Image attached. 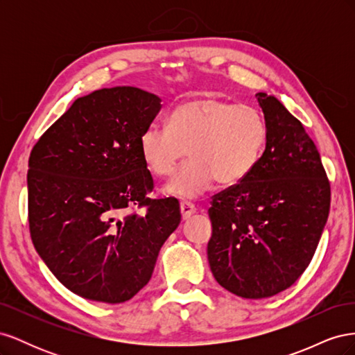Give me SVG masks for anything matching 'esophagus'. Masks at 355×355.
I'll return each instance as SVG.
<instances>
[{
	"label": "esophagus",
	"mask_w": 355,
	"mask_h": 355,
	"mask_svg": "<svg viewBox=\"0 0 355 355\" xmlns=\"http://www.w3.org/2000/svg\"><path fill=\"white\" fill-rule=\"evenodd\" d=\"M180 213H182V219L187 220L196 213V206L191 202H180Z\"/></svg>",
	"instance_id": "obj_1"
}]
</instances>
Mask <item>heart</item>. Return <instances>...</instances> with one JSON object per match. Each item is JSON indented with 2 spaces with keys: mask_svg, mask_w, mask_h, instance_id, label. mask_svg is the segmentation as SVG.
I'll return each mask as SVG.
<instances>
[{
  "mask_svg": "<svg viewBox=\"0 0 355 355\" xmlns=\"http://www.w3.org/2000/svg\"><path fill=\"white\" fill-rule=\"evenodd\" d=\"M266 121L259 110L216 98L192 99L170 114L168 125L149 124L139 137L146 167L158 178L173 173L167 194L194 200L214 182L232 187L249 176L265 151Z\"/></svg>",
  "mask_w": 355,
  "mask_h": 355,
  "instance_id": "heart-1",
  "label": "heart"
}]
</instances>
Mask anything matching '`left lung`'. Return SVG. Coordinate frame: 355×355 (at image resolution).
<instances>
[{"instance_id": "1", "label": "left lung", "mask_w": 355, "mask_h": 355, "mask_svg": "<svg viewBox=\"0 0 355 355\" xmlns=\"http://www.w3.org/2000/svg\"><path fill=\"white\" fill-rule=\"evenodd\" d=\"M268 137L254 170L214 196L209 265L228 292L262 299L306 270L329 218L330 184L317 146L274 96L256 93Z\"/></svg>"}]
</instances>
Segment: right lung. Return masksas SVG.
<instances>
[{"instance_id": "obj_1", "label": "right lung", "mask_w": 355, "mask_h": 355, "mask_svg": "<svg viewBox=\"0 0 355 355\" xmlns=\"http://www.w3.org/2000/svg\"><path fill=\"white\" fill-rule=\"evenodd\" d=\"M161 110L137 87L75 101L32 148L29 231L35 250L72 293L105 304L151 280L161 245L180 223L179 202L151 200L139 137ZM146 207L142 215L132 209Z\"/></svg>"}]
</instances>
